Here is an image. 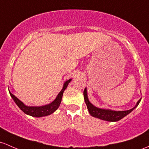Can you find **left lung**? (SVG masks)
I'll use <instances>...</instances> for the list:
<instances>
[{
  "instance_id": "8db88e82",
  "label": "left lung",
  "mask_w": 149,
  "mask_h": 149,
  "mask_svg": "<svg viewBox=\"0 0 149 149\" xmlns=\"http://www.w3.org/2000/svg\"><path fill=\"white\" fill-rule=\"evenodd\" d=\"M83 96H84L85 102H86V105H87V108L90 114L93 116V117H96V118L100 119L102 120L107 121V122H117V121L120 120L121 119H122L125 116H127V114H130L131 112H132L139 105L141 100V98L139 100L136 105L131 109L125 111H115L108 109L99 108V107H97L93 105L89 101V99H88L86 88H85L84 91H83Z\"/></svg>"
}]
</instances>
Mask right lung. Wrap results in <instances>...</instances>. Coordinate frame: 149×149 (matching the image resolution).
Masks as SVG:
<instances>
[{
  "mask_svg": "<svg viewBox=\"0 0 149 149\" xmlns=\"http://www.w3.org/2000/svg\"><path fill=\"white\" fill-rule=\"evenodd\" d=\"M71 78L69 80H67L66 81H65V83H63V88L61 89V91L58 93V95L56 96V97L54 101H52V102L48 104H45L43 106H27L26 104H24L22 101H20L17 98V97L14 95L13 94H12L10 92V95L12 97V98L13 99L14 102H15L16 104L18 106V107L22 112H24L25 114H28V115L32 116L34 117H45V116H48L49 114L54 113L55 111L59 107L60 104H61L62 96H63V93L64 92V91L66 90V88L68 86V83L71 81Z\"/></svg>",
  "mask_w": 149,
  "mask_h": 149,
  "instance_id": "obj_1",
  "label": "right lung"
}]
</instances>
